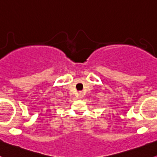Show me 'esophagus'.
Listing matches in <instances>:
<instances>
[{
    "instance_id": "34e87169",
    "label": "esophagus",
    "mask_w": 157,
    "mask_h": 157,
    "mask_svg": "<svg viewBox=\"0 0 157 157\" xmlns=\"http://www.w3.org/2000/svg\"><path fill=\"white\" fill-rule=\"evenodd\" d=\"M78 96H79V97H82V96H83V95H82V92H79V93H78Z\"/></svg>"
}]
</instances>
